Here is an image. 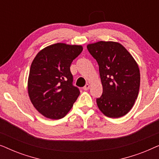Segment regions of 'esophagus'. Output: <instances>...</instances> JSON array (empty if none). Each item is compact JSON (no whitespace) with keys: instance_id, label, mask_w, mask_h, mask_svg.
<instances>
[{"instance_id":"34e87169","label":"esophagus","mask_w":159,"mask_h":159,"mask_svg":"<svg viewBox=\"0 0 159 159\" xmlns=\"http://www.w3.org/2000/svg\"><path fill=\"white\" fill-rule=\"evenodd\" d=\"M89 88H90V84H86L85 85H84V88H83V90H89Z\"/></svg>"}]
</instances>
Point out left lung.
Wrapping results in <instances>:
<instances>
[{
  "mask_svg": "<svg viewBox=\"0 0 159 159\" xmlns=\"http://www.w3.org/2000/svg\"><path fill=\"white\" fill-rule=\"evenodd\" d=\"M88 51L97 61L103 93L96 99L100 111L110 118L127 114L134 106L140 89L138 65L120 43L99 41L88 44Z\"/></svg>",
  "mask_w": 159,
  "mask_h": 159,
  "instance_id": "1",
  "label": "left lung"
}]
</instances>
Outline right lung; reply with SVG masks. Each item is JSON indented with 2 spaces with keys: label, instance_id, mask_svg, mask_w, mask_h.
I'll return each mask as SVG.
<instances>
[{
  "label": "right lung",
  "instance_id": "1",
  "mask_svg": "<svg viewBox=\"0 0 159 159\" xmlns=\"http://www.w3.org/2000/svg\"><path fill=\"white\" fill-rule=\"evenodd\" d=\"M82 50V45L56 43L34 57L28 77V94L34 107L46 118L64 117L79 96L70 66Z\"/></svg>",
  "mask_w": 159,
  "mask_h": 159
}]
</instances>
